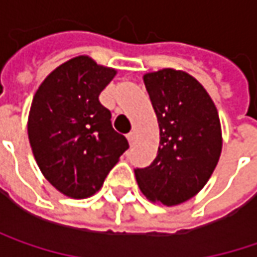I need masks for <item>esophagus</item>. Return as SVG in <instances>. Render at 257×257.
<instances>
[{"mask_svg":"<svg viewBox=\"0 0 257 257\" xmlns=\"http://www.w3.org/2000/svg\"><path fill=\"white\" fill-rule=\"evenodd\" d=\"M126 138H128L129 144L132 145V144L135 143V140H137V134H135V132L132 131V132H129L128 135H126Z\"/></svg>","mask_w":257,"mask_h":257,"instance_id":"34e87169","label":"esophagus"}]
</instances>
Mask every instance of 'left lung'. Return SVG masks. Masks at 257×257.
<instances>
[{"instance_id": "1", "label": "left lung", "mask_w": 257, "mask_h": 257, "mask_svg": "<svg viewBox=\"0 0 257 257\" xmlns=\"http://www.w3.org/2000/svg\"><path fill=\"white\" fill-rule=\"evenodd\" d=\"M160 128L157 157L135 169L147 199L167 206L193 198L214 172L222 148L217 107L202 84L185 71L144 75Z\"/></svg>"}]
</instances>
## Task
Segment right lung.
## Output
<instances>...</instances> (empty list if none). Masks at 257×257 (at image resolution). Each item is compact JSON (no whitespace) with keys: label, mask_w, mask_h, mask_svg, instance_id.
I'll return each instance as SVG.
<instances>
[{"label":"right lung","mask_w":257,"mask_h":257,"mask_svg":"<svg viewBox=\"0 0 257 257\" xmlns=\"http://www.w3.org/2000/svg\"><path fill=\"white\" fill-rule=\"evenodd\" d=\"M116 71L88 56L72 58L45 78L27 122L39 169L61 193L74 199L94 195L129 148L98 96Z\"/></svg>","instance_id":"1"}]
</instances>
